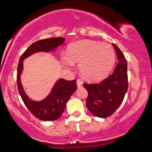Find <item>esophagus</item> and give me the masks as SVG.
Returning <instances> with one entry per match:
<instances>
[{
  "label": "esophagus",
  "instance_id": "1",
  "mask_svg": "<svg viewBox=\"0 0 152 152\" xmlns=\"http://www.w3.org/2000/svg\"><path fill=\"white\" fill-rule=\"evenodd\" d=\"M76 84H77L78 88H81L82 86H83V82H82L80 79H78V80L76 81Z\"/></svg>",
  "mask_w": 152,
  "mask_h": 152
}]
</instances>
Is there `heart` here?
Here are the masks:
<instances>
[{
  "instance_id": "heart-1",
  "label": "heart",
  "mask_w": 152,
  "mask_h": 152,
  "mask_svg": "<svg viewBox=\"0 0 152 152\" xmlns=\"http://www.w3.org/2000/svg\"><path fill=\"white\" fill-rule=\"evenodd\" d=\"M67 54L68 57H63L65 66L72 67L73 62H78L81 75L91 82L100 81L108 76L116 60L111 45L88 39L70 44Z\"/></svg>"
}]
</instances>
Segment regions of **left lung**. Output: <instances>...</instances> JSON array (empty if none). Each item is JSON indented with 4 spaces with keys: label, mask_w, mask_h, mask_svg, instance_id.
I'll return each instance as SVG.
<instances>
[{
    "label": "left lung",
    "mask_w": 152,
    "mask_h": 152,
    "mask_svg": "<svg viewBox=\"0 0 152 152\" xmlns=\"http://www.w3.org/2000/svg\"><path fill=\"white\" fill-rule=\"evenodd\" d=\"M113 45L118 60L113 74L97 84H83L88 93V110L99 118L109 117L115 113L122 103L128 88L127 60L118 47Z\"/></svg>",
    "instance_id": "1"
}]
</instances>
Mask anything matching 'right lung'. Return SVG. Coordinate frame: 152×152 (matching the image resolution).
<instances>
[{
    "mask_svg": "<svg viewBox=\"0 0 152 152\" xmlns=\"http://www.w3.org/2000/svg\"><path fill=\"white\" fill-rule=\"evenodd\" d=\"M64 37H51L34 42L21 55L17 69V86L24 103L35 117L42 121H55L61 116L66 102L76 90V80L59 79L54 85L50 94L41 101L31 100L24 91L20 77L23 69V60L37 52L54 51L64 42Z\"/></svg>",
    "mask_w": 152,
    "mask_h": 152,
    "instance_id": "1",
    "label": "right lung"
}]
</instances>
